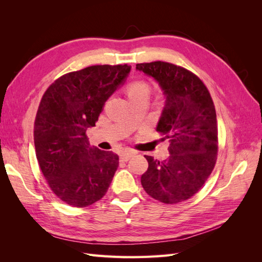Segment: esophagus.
<instances>
[{
	"mask_svg": "<svg viewBox=\"0 0 262 262\" xmlns=\"http://www.w3.org/2000/svg\"><path fill=\"white\" fill-rule=\"evenodd\" d=\"M134 156V153L133 152H123V153H121V155H120V161H122V162H128L129 160H131V158Z\"/></svg>",
	"mask_w": 262,
	"mask_h": 262,
	"instance_id": "34e87169",
	"label": "esophagus"
}]
</instances>
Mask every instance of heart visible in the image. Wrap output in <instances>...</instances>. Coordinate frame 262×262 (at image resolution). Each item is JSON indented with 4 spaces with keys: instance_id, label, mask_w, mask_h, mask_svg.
I'll list each match as a JSON object with an SVG mask.
<instances>
[{
    "instance_id": "b5f03b06",
    "label": "heart",
    "mask_w": 262,
    "mask_h": 262,
    "mask_svg": "<svg viewBox=\"0 0 262 262\" xmlns=\"http://www.w3.org/2000/svg\"><path fill=\"white\" fill-rule=\"evenodd\" d=\"M149 86L144 81H134L131 82L126 87V93H128L129 98L141 96V95H148Z\"/></svg>"
}]
</instances>
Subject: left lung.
Listing matches in <instances>:
<instances>
[{
    "label": "left lung",
    "instance_id": "1",
    "mask_svg": "<svg viewBox=\"0 0 262 262\" xmlns=\"http://www.w3.org/2000/svg\"><path fill=\"white\" fill-rule=\"evenodd\" d=\"M166 96L156 131L169 141L165 161L145 155L147 170L141 184L148 195L166 204L186 201L208 180L219 149L216 113L207 86L194 73L172 63H139Z\"/></svg>",
    "mask_w": 262,
    "mask_h": 262
}]
</instances>
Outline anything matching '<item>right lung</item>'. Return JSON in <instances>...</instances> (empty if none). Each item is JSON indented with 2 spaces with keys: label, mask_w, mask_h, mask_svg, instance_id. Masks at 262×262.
Listing matches in <instances>:
<instances>
[{
  "label": "right lung",
  "mask_w": 262,
  "mask_h": 262,
  "mask_svg": "<svg viewBox=\"0 0 262 262\" xmlns=\"http://www.w3.org/2000/svg\"><path fill=\"white\" fill-rule=\"evenodd\" d=\"M130 70L128 64H105L67 73L47 89L39 104L34 125L39 167L52 192L74 208L100 200L112 184L119 156L92 146L86 130Z\"/></svg>",
  "instance_id": "obj_1"
}]
</instances>
